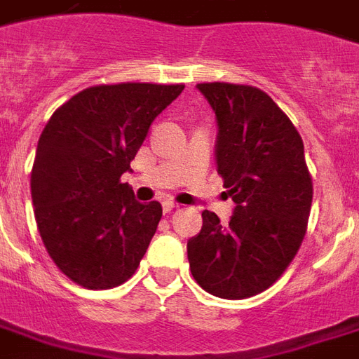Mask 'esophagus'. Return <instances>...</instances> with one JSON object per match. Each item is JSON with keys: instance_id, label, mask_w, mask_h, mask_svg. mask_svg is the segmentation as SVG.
Wrapping results in <instances>:
<instances>
[{"instance_id": "34e87169", "label": "esophagus", "mask_w": 359, "mask_h": 359, "mask_svg": "<svg viewBox=\"0 0 359 359\" xmlns=\"http://www.w3.org/2000/svg\"><path fill=\"white\" fill-rule=\"evenodd\" d=\"M161 207H163V213H171L172 209H177V203H175V201H169V200H165V201H161Z\"/></svg>"}]
</instances>
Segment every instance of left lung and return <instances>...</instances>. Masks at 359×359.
Returning <instances> with one entry per match:
<instances>
[{
    "label": "left lung",
    "instance_id": "left-lung-1",
    "mask_svg": "<svg viewBox=\"0 0 359 359\" xmlns=\"http://www.w3.org/2000/svg\"><path fill=\"white\" fill-rule=\"evenodd\" d=\"M217 118V171L236 203L228 224L203 211L188 240L194 280L220 299H247L280 278L299 251L312 205L304 144L291 119L251 85L200 83Z\"/></svg>",
    "mask_w": 359,
    "mask_h": 359
}]
</instances>
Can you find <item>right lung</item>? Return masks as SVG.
Returning a JSON list of instances; mask_svg holds the SVG:
<instances>
[{
	"label": "right lung",
	"instance_id": "1",
	"mask_svg": "<svg viewBox=\"0 0 359 359\" xmlns=\"http://www.w3.org/2000/svg\"><path fill=\"white\" fill-rule=\"evenodd\" d=\"M184 85L118 83L83 89L47 121L32 167V201L47 253L87 289H110L135 274L161 219L121 175L148 129Z\"/></svg>",
	"mask_w": 359,
	"mask_h": 359
}]
</instances>
